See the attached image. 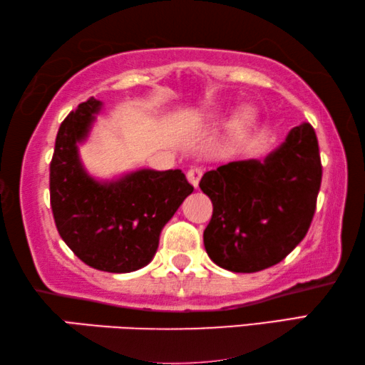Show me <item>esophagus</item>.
<instances>
[{"label": "esophagus", "mask_w": 365, "mask_h": 365, "mask_svg": "<svg viewBox=\"0 0 365 365\" xmlns=\"http://www.w3.org/2000/svg\"><path fill=\"white\" fill-rule=\"evenodd\" d=\"M200 178H202V170L199 168V166H192V168L187 171V179H189V182L192 184L194 187L199 186Z\"/></svg>", "instance_id": "esophagus-1"}]
</instances>
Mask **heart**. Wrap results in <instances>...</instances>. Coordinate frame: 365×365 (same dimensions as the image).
I'll list each match as a JSON object with an SVG mask.
<instances>
[{
    "label": "heart",
    "mask_w": 365,
    "mask_h": 365,
    "mask_svg": "<svg viewBox=\"0 0 365 365\" xmlns=\"http://www.w3.org/2000/svg\"><path fill=\"white\" fill-rule=\"evenodd\" d=\"M250 119H252V111L250 110H242L239 113L236 121H235V126L236 129H244L250 123Z\"/></svg>",
    "instance_id": "obj_1"
}]
</instances>
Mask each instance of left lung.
I'll return each mask as SVG.
<instances>
[{
  "label": "left lung",
  "instance_id": "obj_1",
  "mask_svg": "<svg viewBox=\"0 0 365 365\" xmlns=\"http://www.w3.org/2000/svg\"><path fill=\"white\" fill-rule=\"evenodd\" d=\"M320 182L319 142L309 123L292 128L264 161L207 171L199 186L213 204L204 231L208 257L236 273L277 265L307 235Z\"/></svg>",
  "mask_w": 365,
  "mask_h": 365
}]
</instances>
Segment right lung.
<instances>
[{"label":"right lung","mask_w":365,"mask_h":365,"mask_svg":"<svg viewBox=\"0 0 365 365\" xmlns=\"http://www.w3.org/2000/svg\"><path fill=\"white\" fill-rule=\"evenodd\" d=\"M100 108L88 98L59 126L50 163L51 210L59 236L83 264L129 273L153 259L161 230L194 187L181 170H139L111 182L88 176L77 143Z\"/></svg>","instance_id":"right-lung-1"}]
</instances>
